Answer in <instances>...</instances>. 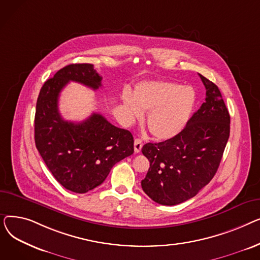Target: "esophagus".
<instances>
[{
  "label": "esophagus",
  "instance_id": "34e87169",
  "mask_svg": "<svg viewBox=\"0 0 260 260\" xmlns=\"http://www.w3.org/2000/svg\"><path fill=\"white\" fill-rule=\"evenodd\" d=\"M142 140L139 138H136L135 142H134V149H135V153H140L141 152V148H142Z\"/></svg>",
  "mask_w": 260,
  "mask_h": 260
}]
</instances>
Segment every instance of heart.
I'll list each match as a JSON object with an SVG mask.
<instances>
[{"label": "heart", "instance_id": "obj_1", "mask_svg": "<svg viewBox=\"0 0 260 260\" xmlns=\"http://www.w3.org/2000/svg\"><path fill=\"white\" fill-rule=\"evenodd\" d=\"M123 104L132 119H140L148 111L146 126L159 140L173 138L182 131L196 102L189 86L167 81H146L135 87V95L123 93Z\"/></svg>", "mask_w": 260, "mask_h": 260}]
</instances>
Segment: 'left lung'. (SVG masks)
Here are the masks:
<instances>
[{"label": "left lung", "mask_w": 260, "mask_h": 260, "mask_svg": "<svg viewBox=\"0 0 260 260\" xmlns=\"http://www.w3.org/2000/svg\"><path fill=\"white\" fill-rule=\"evenodd\" d=\"M199 77L207 89L206 101L185 127L171 139L142 147L149 161L142 189L162 206L193 198L212 180L230 137V114L219 88Z\"/></svg>", "instance_id": "8db88e82"}]
</instances>
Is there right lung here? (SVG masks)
<instances>
[{
	"label": "right lung",
	"mask_w": 260,
	"mask_h": 260,
	"mask_svg": "<svg viewBox=\"0 0 260 260\" xmlns=\"http://www.w3.org/2000/svg\"><path fill=\"white\" fill-rule=\"evenodd\" d=\"M70 81L93 90L102 77L92 64H70L48 79L39 93L35 142L50 173L66 189L83 194L100 185L117 162L134 153L129 131L119 128L93 113L82 122L62 118L59 95Z\"/></svg>",
	"instance_id": "1"
}]
</instances>
